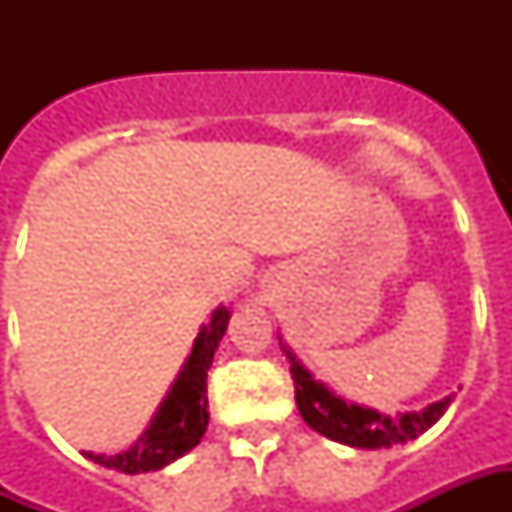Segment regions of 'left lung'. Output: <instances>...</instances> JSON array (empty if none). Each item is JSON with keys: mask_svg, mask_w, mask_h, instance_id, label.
<instances>
[{"mask_svg": "<svg viewBox=\"0 0 512 512\" xmlns=\"http://www.w3.org/2000/svg\"><path fill=\"white\" fill-rule=\"evenodd\" d=\"M279 345L290 362V376L296 386V406H299L304 422L315 433L348 444V447L381 450V447H392V444H406V441L417 439L419 433L433 428L452 403V395H447L419 411H400L395 417H389L376 408L359 406V403L340 397L301 365L299 356L293 354V348L282 337H279Z\"/></svg>", "mask_w": 512, "mask_h": 512, "instance_id": "1", "label": "left lung"}]
</instances>
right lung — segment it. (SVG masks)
I'll return each instance as SVG.
<instances>
[{"mask_svg":"<svg viewBox=\"0 0 512 512\" xmlns=\"http://www.w3.org/2000/svg\"><path fill=\"white\" fill-rule=\"evenodd\" d=\"M230 307H216L211 321L205 323L191 345V354L180 367L169 392L158 403L156 414L150 417L145 433L123 452L104 455V452H84V458L101 463L106 469H117L126 474H142L164 469L167 463L178 461L180 455L194 450L208 428V370L213 365V354L222 343Z\"/></svg>","mask_w":512,"mask_h":512,"instance_id":"add662e5","label":"right lung"}]
</instances>
